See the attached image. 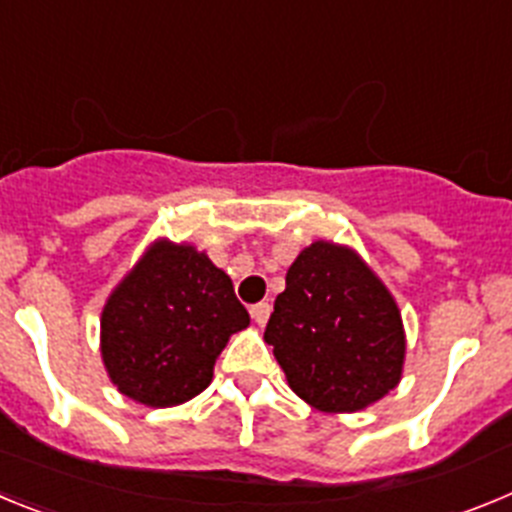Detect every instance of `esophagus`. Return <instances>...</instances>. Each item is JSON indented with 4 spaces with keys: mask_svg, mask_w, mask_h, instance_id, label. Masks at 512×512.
<instances>
[{
    "mask_svg": "<svg viewBox=\"0 0 512 512\" xmlns=\"http://www.w3.org/2000/svg\"><path fill=\"white\" fill-rule=\"evenodd\" d=\"M269 315H271V305H269V302H256V305L251 307V318L256 320V323H259V325H266Z\"/></svg>",
    "mask_w": 512,
    "mask_h": 512,
    "instance_id": "esophagus-1",
    "label": "esophagus"
}]
</instances>
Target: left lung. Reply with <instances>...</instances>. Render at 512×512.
I'll list each match as a JSON object with an SVG mask.
<instances>
[{
	"mask_svg": "<svg viewBox=\"0 0 512 512\" xmlns=\"http://www.w3.org/2000/svg\"><path fill=\"white\" fill-rule=\"evenodd\" d=\"M264 338L289 387L323 413H354L400 382V310L364 261L333 243H312L289 266Z\"/></svg>",
	"mask_w": 512,
	"mask_h": 512,
	"instance_id": "left-lung-1",
	"label": "left lung"
}]
</instances>
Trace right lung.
<instances>
[{"mask_svg":"<svg viewBox=\"0 0 512 512\" xmlns=\"http://www.w3.org/2000/svg\"><path fill=\"white\" fill-rule=\"evenodd\" d=\"M248 320L225 271L192 246L161 241L104 305V366L122 395L171 408L205 390L215 359Z\"/></svg>","mask_w":512,"mask_h":512,"instance_id":"right-lung-1","label":"right lung"}]
</instances>
